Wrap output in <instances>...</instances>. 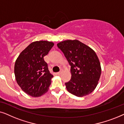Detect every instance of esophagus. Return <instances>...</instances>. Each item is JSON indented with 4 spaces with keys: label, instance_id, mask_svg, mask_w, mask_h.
<instances>
[{
    "label": "esophagus",
    "instance_id": "obj_1",
    "mask_svg": "<svg viewBox=\"0 0 124 124\" xmlns=\"http://www.w3.org/2000/svg\"><path fill=\"white\" fill-rule=\"evenodd\" d=\"M62 71H60V72H57V74H58L59 76H60L61 74H62Z\"/></svg>",
    "mask_w": 124,
    "mask_h": 124
}]
</instances>
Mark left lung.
<instances>
[{
  "label": "left lung",
  "instance_id": "1",
  "mask_svg": "<svg viewBox=\"0 0 124 124\" xmlns=\"http://www.w3.org/2000/svg\"><path fill=\"white\" fill-rule=\"evenodd\" d=\"M71 66L70 80L66 88L74 95L82 97L95 89L101 75L98 56L92 48L78 40H66L57 44Z\"/></svg>",
  "mask_w": 124,
  "mask_h": 124
}]
</instances>
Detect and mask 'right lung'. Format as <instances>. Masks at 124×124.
Wrapping results in <instances>:
<instances>
[{
  "label": "right lung",
  "instance_id": "add662e5",
  "mask_svg": "<svg viewBox=\"0 0 124 124\" xmlns=\"http://www.w3.org/2000/svg\"><path fill=\"white\" fill-rule=\"evenodd\" d=\"M47 40L33 42L20 54L15 64L17 83L22 90L33 97L43 95L48 90L54 77L43 57L54 46Z\"/></svg>",
  "mask_w": 124,
  "mask_h": 124
}]
</instances>
